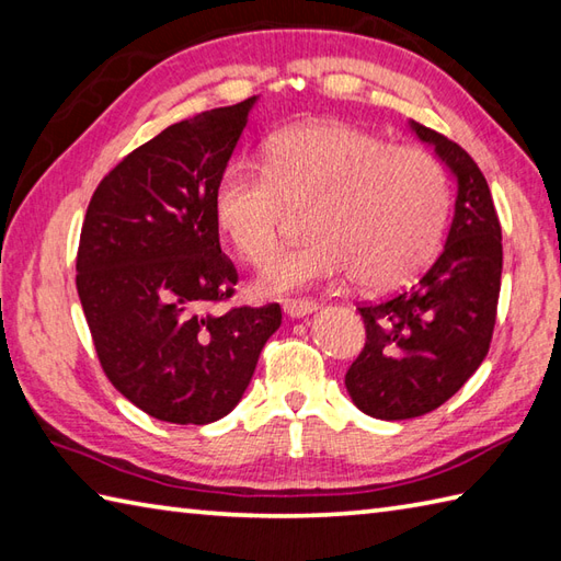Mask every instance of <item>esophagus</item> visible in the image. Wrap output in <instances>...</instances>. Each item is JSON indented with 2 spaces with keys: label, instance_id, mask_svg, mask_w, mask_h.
<instances>
[{
  "label": "esophagus",
  "instance_id": "34e87169",
  "mask_svg": "<svg viewBox=\"0 0 561 561\" xmlns=\"http://www.w3.org/2000/svg\"><path fill=\"white\" fill-rule=\"evenodd\" d=\"M285 314L293 317V319H302V317H309L312 312H317V302L312 300H288L283 305Z\"/></svg>",
  "mask_w": 561,
  "mask_h": 561
}]
</instances>
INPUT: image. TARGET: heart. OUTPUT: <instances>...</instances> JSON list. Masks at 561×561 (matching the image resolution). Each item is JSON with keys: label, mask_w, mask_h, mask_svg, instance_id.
Instances as JSON below:
<instances>
[{"label": "heart", "mask_w": 561, "mask_h": 561, "mask_svg": "<svg viewBox=\"0 0 561 561\" xmlns=\"http://www.w3.org/2000/svg\"><path fill=\"white\" fill-rule=\"evenodd\" d=\"M309 240L264 271L280 295L353 271L365 290L413 278L437 249L449 184L420 148H391L341 122L285 129L264 148V170L230 163L214 186V220L249 264H266L288 210H302Z\"/></svg>", "instance_id": "obj_1"}]
</instances>
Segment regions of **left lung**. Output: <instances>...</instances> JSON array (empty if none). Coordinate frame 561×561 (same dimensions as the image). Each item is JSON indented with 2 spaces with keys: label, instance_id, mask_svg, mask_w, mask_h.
Masks as SVG:
<instances>
[{
  "label": "left lung",
  "instance_id": "obj_1",
  "mask_svg": "<svg viewBox=\"0 0 561 561\" xmlns=\"http://www.w3.org/2000/svg\"><path fill=\"white\" fill-rule=\"evenodd\" d=\"M456 180L449 234L413 288L357 307L367 341L345 375L365 415L408 420L449 401L488 357L502 285V228L488 180L463 148L410 119Z\"/></svg>",
  "mask_w": 561,
  "mask_h": 561
}]
</instances>
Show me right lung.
Here are the masks:
<instances>
[{"mask_svg": "<svg viewBox=\"0 0 561 561\" xmlns=\"http://www.w3.org/2000/svg\"><path fill=\"white\" fill-rule=\"evenodd\" d=\"M259 95L172 124L98 184L85 210L77 290L115 389L156 420L208 425L240 403L280 327V307H234L214 186Z\"/></svg>", "mask_w": 561, "mask_h": 561, "instance_id": "right-lung-1", "label": "right lung"}]
</instances>
